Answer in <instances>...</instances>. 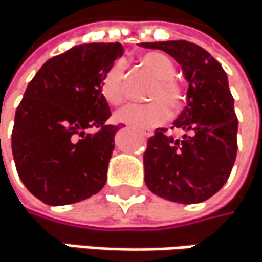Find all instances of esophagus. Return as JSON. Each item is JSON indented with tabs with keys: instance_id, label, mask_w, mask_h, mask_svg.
I'll use <instances>...</instances> for the list:
<instances>
[{
	"instance_id": "34e87169",
	"label": "esophagus",
	"mask_w": 262,
	"mask_h": 262,
	"mask_svg": "<svg viewBox=\"0 0 262 262\" xmlns=\"http://www.w3.org/2000/svg\"><path fill=\"white\" fill-rule=\"evenodd\" d=\"M143 135H144V137H150V135H152V132H143Z\"/></svg>"
}]
</instances>
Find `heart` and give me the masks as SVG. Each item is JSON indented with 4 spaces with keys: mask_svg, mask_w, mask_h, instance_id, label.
I'll return each instance as SVG.
<instances>
[{
    "mask_svg": "<svg viewBox=\"0 0 262 262\" xmlns=\"http://www.w3.org/2000/svg\"><path fill=\"white\" fill-rule=\"evenodd\" d=\"M140 65L155 77V83L147 95V99L152 102L127 105L121 108L115 118L119 122L144 130L166 122L171 112L177 113L186 101V91L174 77L176 67L167 55L161 52H146L140 57ZM124 80L125 65L121 60L115 62L102 76L101 95L110 105H121L125 101L127 93ZM167 105L170 107H167Z\"/></svg>",
    "mask_w": 262,
    "mask_h": 262,
    "instance_id": "1",
    "label": "heart"
}]
</instances>
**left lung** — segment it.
<instances>
[{"mask_svg":"<svg viewBox=\"0 0 262 262\" xmlns=\"http://www.w3.org/2000/svg\"><path fill=\"white\" fill-rule=\"evenodd\" d=\"M174 57L189 83L188 105L171 127L183 137L157 128L144 152L147 188L171 202L199 203L228 180L237 152V118L228 77L213 55L185 40L141 43Z\"/></svg>","mask_w":262,"mask_h":262,"instance_id":"left-lung-1","label":"left lung"}]
</instances>
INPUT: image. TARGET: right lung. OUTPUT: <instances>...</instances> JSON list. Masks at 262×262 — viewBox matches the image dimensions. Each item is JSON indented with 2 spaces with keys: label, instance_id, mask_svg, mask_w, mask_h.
I'll use <instances>...</instances> for the list:
<instances>
[{
  "label": "right lung",
  "instance_id": "add662e5",
  "mask_svg": "<svg viewBox=\"0 0 262 262\" xmlns=\"http://www.w3.org/2000/svg\"><path fill=\"white\" fill-rule=\"evenodd\" d=\"M121 55V43L79 45L29 82L15 112L12 154L21 182L43 203H76L104 188L121 125L107 124L101 80Z\"/></svg>",
  "mask_w": 262,
  "mask_h": 262
}]
</instances>
